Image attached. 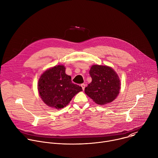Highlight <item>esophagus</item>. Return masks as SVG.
Wrapping results in <instances>:
<instances>
[{
  "instance_id": "esophagus-1",
  "label": "esophagus",
  "mask_w": 158,
  "mask_h": 158,
  "mask_svg": "<svg viewBox=\"0 0 158 158\" xmlns=\"http://www.w3.org/2000/svg\"><path fill=\"white\" fill-rule=\"evenodd\" d=\"M81 87H82V90H83V91H84V89H85V84H82L81 85Z\"/></svg>"
}]
</instances>
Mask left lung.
<instances>
[{"instance_id": "8db88e82", "label": "left lung", "mask_w": 158, "mask_h": 158, "mask_svg": "<svg viewBox=\"0 0 158 158\" xmlns=\"http://www.w3.org/2000/svg\"><path fill=\"white\" fill-rule=\"evenodd\" d=\"M89 74L92 82L85 88V93L96 103L104 105L112 102L118 96L120 90L118 76L107 66L94 65Z\"/></svg>"}]
</instances>
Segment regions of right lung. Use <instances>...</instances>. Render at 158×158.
I'll use <instances>...</instances> for the list:
<instances>
[{"label":"right lung","mask_w":158,"mask_h":158,"mask_svg":"<svg viewBox=\"0 0 158 158\" xmlns=\"http://www.w3.org/2000/svg\"><path fill=\"white\" fill-rule=\"evenodd\" d=\"M64 65L55 66L45 71L38 82L41 99L48 106L56 109L64 107L82 89L72 82L71 77L65 73Z\"/></svg>","instance_id":"right-lung-1"}]
</instances>
